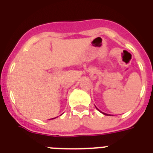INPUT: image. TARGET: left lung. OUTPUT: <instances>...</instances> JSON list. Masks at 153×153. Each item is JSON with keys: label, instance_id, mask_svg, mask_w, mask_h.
Here are the masks:
<instances>
[{"label": "left lung", "instance_id": "left-lung-1", "mask_svg": "<svg viewBox=\"0 0 153 153\" xmlns=\"http://www.w3.org/2000/svg\"><path fill=\"white\" fill-rule=\"evenodd\" d=\"M97 109H98V108H97ZM102 114H105V115H108V114H105V113H102Z\"/></svg>", "mask_w": 153, "mask_h": 153}]
</instances>
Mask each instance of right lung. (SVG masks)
<instances>
[{"instance_id":"obj_1","label":"right lung","mask_w":153,"mask_h":153,"mask_svg":"<svg viewBox=\"0 0 153 153\" xmlns=\"http://www.w3.org/2000/svg\"><path fill=\"white\" fill-rule=\"evenodd\" d=\"M52 119H54V118H52Z\"/></svg>"}]
</instances>
